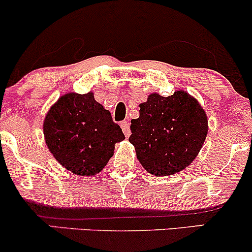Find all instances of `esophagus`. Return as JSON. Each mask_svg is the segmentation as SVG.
<instances>
[{"label": "esophagus", "mask_w": 252, "mask_h": 252, "mask_svg": "<svg viewBox=\"0 0 252 252\" xmlns=\"http://www.w3.org/2000/svg\"><path fill=\"white\" fill-rule=\"evenodd\" d=\"M121 128H122L126 137H129L131 132H130V124L128 121H123V122H121Z\"/></svg>", "instance_id": "obj_1"}]
</instances>
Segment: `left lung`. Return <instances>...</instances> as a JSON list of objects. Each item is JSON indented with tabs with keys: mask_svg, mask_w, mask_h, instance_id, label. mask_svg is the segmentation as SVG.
<instances>
[{
	"mask_svg": "<svg viewBox=\"0 0 252 252\" xmlns=\"http://www.w3.org/2000/svg\"><path fill=\"white\" fill-rule=\"evenodd\" d=\"M209 121L195 98L182 90L172 96L152 94L131 121L129 141L143 168L156 176L175 174L193 162L209 131Z\"/></svg>",
	"mask_w": 252,
	"mask_h": 252,
	"instance_id": "1",
	"label": "left lung"
}]
</instances>
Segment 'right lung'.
Masks as SVG:
<instances>
[{"label":"right lung","instance_id":"1","mask_svg":"<svg viewBox=\"0 0 252 252\" xmlns=\"http://www.w3.org/2000/svg\"><path fill=\"white\" fill-rule=\"evenodd\" d=\"M43 135L56 160L73 174H97L114 155L124 134L94 94L68 92L58 99L43 121Z\"/></svg>","mask_w":252,"mask_h":252}]
</instances>
